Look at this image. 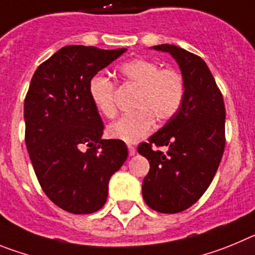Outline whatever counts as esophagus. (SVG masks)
Wrapping results in <instances>:
<instances>
[{
    "label": "esophagus",
    "instance_id": "34e87169",
    "mask_svg": "<svg viewBox=\"0 0 255 255\" xmlns=\"http://www.w3.org/2000/svg\"><path fill=\"white\" fill-rule=\"evenodd\" d=\"M128 153H129V156L134 155L136 153V147L132 146V144H128Z\"/></svg>",
    "mask_w": 255,
    "mask_h": 255
}]
</instances>
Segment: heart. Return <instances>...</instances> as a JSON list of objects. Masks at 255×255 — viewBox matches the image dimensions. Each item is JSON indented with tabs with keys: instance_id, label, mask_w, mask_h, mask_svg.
I'll return each mask as SVG.
<instances>
[{
	"instance_id": "b5f03b06",
	"label": "heart",
	"mask_w": 255,
	"mask_h": 255,
	"mask_svg": "<svg viewBox=\"0 0 255 255\" xmlns=\"http://www.w3.org/2000/svg\"><path fill=\"white\" fill-rule=\"evenodd\" d=\"M123 79L138 88L133 113L126 114L108 128V134L127 143L139 141L151 132L155 121L165 125L175 117L185 95L184 77L178 70L161 68L150 59L137 58L119 67ZM89 93L96 109L107 118L117 114L114 84L104 75H95L89 85Z\"/></svg>"
}]
</instances>
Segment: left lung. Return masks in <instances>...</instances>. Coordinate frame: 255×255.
I'll list each match as a JSON object with an SVG mask.
<instances>
[{
    "label": "left lung",
    "instance_id": "1",
    "mask_svg": "<svg viewBox=\"0 0 255 255\" xmlns=\"http://www.w3.org/2000/svg\"><path fill=\"white\" fill-rule=\"evenodd\" d=\"M152 49L175 59L185 95L175 117L137 148L150 162L142 196L152 210L176 213L194 205L215 178L225 148V105L201 57L173 44ZM161 145L168 147L166 153L154 148Z\"/></svg>",
    "mask_w": 255,
    "mask_h": 255
}]
</instances>
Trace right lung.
<instances>
[{"instance_id": "right-lung-1", "label": "right lung", "mask_w": 255, "mask_h": 255, "mask_svg": "<svg viewBox=\"0 0 255 255\" xmlns=\"http://www.w3.org/2000/svg\"><path fill=\"white\" fill-rule=\"evenodd\" d=\"M67 45L36 68L24 103L25 142L44 193L62 210L93 213L105 205L109 179L128 156L121 139H103L91 79L122 56Z\"/></svg>"}]
</instances>
